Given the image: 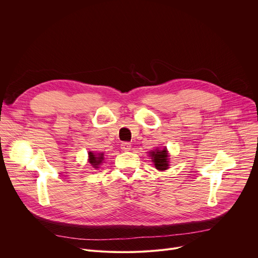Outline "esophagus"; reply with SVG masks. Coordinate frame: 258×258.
<instances>
[{"mask_svg": "<svg viewBox=\"0 0 258 258\" xmlns=\"http://www.w3.org/2000/svg\"><path fill=\"white\" fill-rule=\"evenodd\" d=\"M131 148H132L131 143H128V142H123V143L121 144V149H122L123 151H130Z\"/></svg>", "mask_w": 258, "mask_h": 258, "instance_id": "1", "label": "esophagus"}]
</instances>
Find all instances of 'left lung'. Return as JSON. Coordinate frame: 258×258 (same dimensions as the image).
Masks as SVG:
<instances>
[{"mask_svg":"<svg viewBox=\"0 0 258 258\" xmlns=\"http://www.w3.org/2000/svg\"><path fill=\"white\" fill-rule=\"evenodd\" d=\"M150 155L152 157V161L154 162L155 167L158 170H164L168 167V161H167V151L166 149L163 150H157L150 152Z\"/></svg>","mask_w":258,"mask_h":258,"instance_id":"left-lung-1","label":"left lung"}]
</instances>
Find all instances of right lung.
<instances>
[{"instance_id": "1", "label": "right lung", "mask_w": 258, "mask_h": 258, "mask_svg": "<svg viewBox=\"0 0 258 258\" xmlns=\"http://www.w3.org/2000/svg\"><path fill=\"white\" fill-rule=\"evenodd\" d=\"M89 157H90V163L95 167H97L98 164H100L103 160V154H99V156H97V155H94L92 152H90Z\"/></svg>"}]
</instances>
